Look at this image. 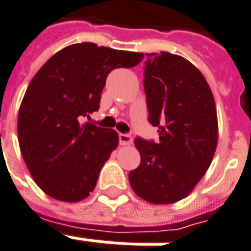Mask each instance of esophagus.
I'll return each instance as SVG.
<instances>
[{"instance_id":"34e87169","label":"esophagus","mask_w":251,"mask_h":251,"mask_svg":"<svg viewBox=\"0 0 251 251\" xmlns=\"http://www.w3.org/2000/svg\"><path fill=\"white\" fill-rule=\"evenodd\" d=\"M118 138H120V143L126 146V145H130V143L133 142V138H131V135L130 134H120L118 135Z\"/></svg>"}]
</instances>
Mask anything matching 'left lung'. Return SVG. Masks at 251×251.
<instances>
[{
    "label": "left lung",
    "mask_w": 251,
    "mask_h": 251,
    "mask_svg": "<svg viewBox=\"0 0 251 251\" xmlns=\"http://www.w3.org/2000/svg\"><path fill=\"white\" fill-rule=\"evenodd\" d=\"M143 84L159 141H134L141 164L129 181L143 200L172 204L192 192L212 163L219 139L215 99L192 63L166 51L147 53Z\"/></svg>",
    "instance_id": "left-lung-1"
}]
</instances>
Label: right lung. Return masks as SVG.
Instances as JSON below:
<instances>
[{"label":"right lung","mask_w":251,"mask_h":251,"mask_svg":"<svg viewBox=\"0 0 251 251\" xmlns=\"http://www.w3.org/2000/svg\"><path fill=\"white\" fill-rule=\"evenodd\" d=\"M143 53L84 42L51 56L28 84L18 113L21 154L43 192L66 202L88 198L118 145L116 130L85 122L99 110L108 75Z\"/></svg>","instance_id":"obj_1"}]
</instances>
